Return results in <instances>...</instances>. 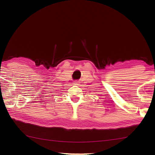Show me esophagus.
Here are the masks:
<instances>
[{
    "label": "esophagus",
    "instance_id": "esophagus-1",
    "mask_svg": "<svg viewBox=\"0 0 155 155\" xmlns=\"http://www.w3.org/2000/svg\"><path fill=\"white\" fill-rule=\"evenodd\" d=\"M80 83H79V81H74V84H79Z\"/></svg>",
    "mask_w": 155,
    "mask_h": 155
}]
</instances>
